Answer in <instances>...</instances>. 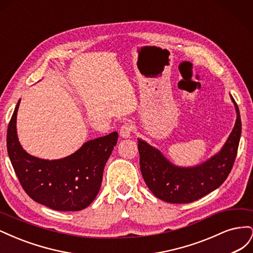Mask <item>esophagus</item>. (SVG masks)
Instances as JSON below:
<instances>
[{"mask_svg": "<svg viewBox=\"0 0 253 253\" xmlns=\"http://www.w3.org/2000/svg\"><path fill=\"white\" fill-rule=\"evenodd\" d=\"M133 132V126L132 124H128V122H126L121 126L120 127V136L124 137V138H128L131 136Z\"/></svg>", "mask_w": 253, "mask_h": 253, "instance_id": "34e87169", "label": "esophagus"}]
</instances>
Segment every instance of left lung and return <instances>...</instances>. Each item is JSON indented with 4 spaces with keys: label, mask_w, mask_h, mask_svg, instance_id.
<instances>
[{
    "label": "left lung",
    "mask_w": 253,
    "mask_h": 253,
    "mask_svg": "<svg viewBox=\"0 0 253 253\" xmlns=\"http://www.w3.org/2000/svg\"><path fill=\"white\" fill-rule=\"evenodd\" d=\"M232 98V97H231ZM235 126L218 154L194 168L173 166L162 153L139 139V163L142 177L157 198L171 204L195 202L217 189L230 174L239 149L242 122L234 99Z\"/></svg>",
    "instance_id": "left-lung-1"
}]
</instances>
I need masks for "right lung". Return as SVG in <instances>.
I'll return each mask as SVG.
<instances>
[{
	"mask_svg": "<svg viewBox=\"0 0 253 253\" xmlns=\"http://www.w3.org/2000/svg\"><path fill=\"white\" fill-rule=\"evenodd\" d=\"M7 128V152L27 195L57 211H80L89 206L101 187L104 166L118 140V133L89 140L71 156L58 160L34 157L22 149L17 136V112Z\"/></svg>",
	"mask_w": 253,
	"mask_h": 253,
	"instance_id": "obj_1",
	"label": "right lung"
}]
</instances>
